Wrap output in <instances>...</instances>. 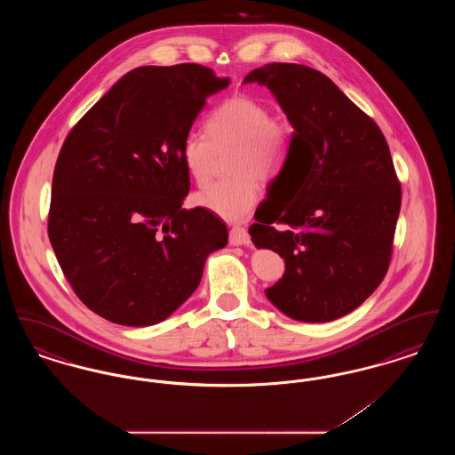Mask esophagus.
Wrapping results in <instances>:
<instances>
[{"mask_svg":"<svg viewBox=\"0 0 455 455\" xmlns=\"http://www.w3.org/2000/svg\"><path fill=\"white\" fill-rule=\"evenodd\" d=\"M230 243L232 245H249L251 243V237H249L247 230L242 228V227H232V230H230Z\"/></svg>","mask_w":455,"mask_h":455,"instance_id":"34e87169","label":"esophagus"}]
</instances>
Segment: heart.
<instances>
[{
  "mask_svg": "<svg viewBox=\"0 0 455 455\" xmlns=\"http://www.w3.org/2000/svg\"><path fill=\"white\" fill-rule=\"evenodd\" d=\"M203 134H189L182 143V162L197 186L210 182L218 153L232 148L228 173L195 196V203L227 221H242L251 215L260 197L259 180L278 171L290 143L288 128L271 119V112L256 99L238 93L210 112Z\"/></svg>",
  "mask_w": 455,
  "mask_h": 455,
  "instance_id": "obj_1",
  "label": "heart"
}]
</instances>
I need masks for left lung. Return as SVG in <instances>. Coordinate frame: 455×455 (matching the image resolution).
Listing matches in <instances>:
<instances>
[{"label": "left lung", "mask_w": 455, "mask_h": 455, "mask_svg": "<svg viewBox=\"0 0 455 455\" xmlns=\"http://www.w3.org/2000/svg\"><path fill=\"white\" fill-rule=\"evenodd\" d=\"M269 88L293 132L290 201L269 204L249 234L284 259L266 297L284 315L329 323L367 300L389 269L401 184L379 126L321 71L271 63L243 84Z\"/></svg>", "instance_id": "1"}]
</instances>
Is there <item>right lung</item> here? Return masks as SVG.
Masks as SVG:
<instances>
[{
	"label": "right lung",
	"mask_w": 455,
	"mask_h": 455,
	"mask_svg": "<svg viewBox=\"0 0 455 455\" xmlns=\"http://www.w3.org/2000/svg\"><path fill=\"white\" fill-rule=\"evenodd\" d=\"M228 85L195 63L136 68L65 140L49 240L76 297L114 324L165 321L228 242L220 218L182 208L191 182L180 153L206 99Z\"/></svg>",
	"instance_id": "right-lung-1"
}]
</instances>
